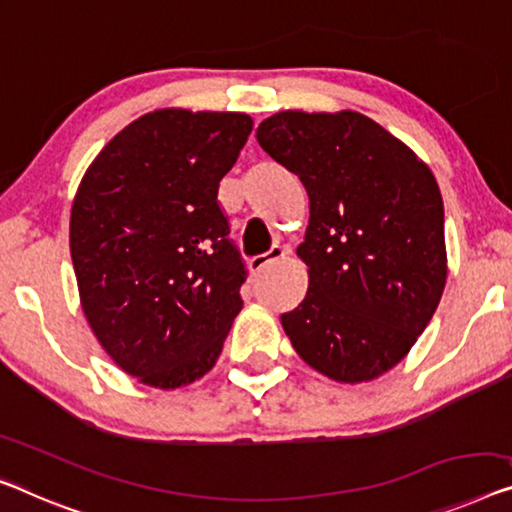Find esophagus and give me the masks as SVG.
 <instances>
[{
    "label": "esophagus",
    "instance_id": "1",
    "mask_svg": "<svg viewBox=\"0 0 512 512\" xmlns=\"http://www.w3.org/2000/svg\"><path fill=\"white\" fill-rule=\"evenodd\" d=\"M285 255H287L285 248H282V246H273L266 255H259V257L250 259L248 269H250V273H259L262 269H266V266L273 264V262H278V259H282Z\"/></svg>",
    "mask_w": 512,
    "mask_h": 512
}]
</instances>
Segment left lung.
<instances>
[{"label":"left lung","instance_id":"left-lung-1","mask_svg":"<svg viewBox=\"0 0 512 512\" xmlns=\"http://www.w3.org/2000/svg\"><path fill=\"white\" fill-rule=\"evenodd\" d=\"M257 142L308 190L296 255L308 292L282 329L312 370L361 384L393 370L446 287L444 200L414 151L354 110H282Z\"/></svg>","mask_w":512,"mask_h":512}]
</instances>
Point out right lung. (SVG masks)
Returning <instances> with one entry per match:
<instances>
[{"mask_svg":"<svg viewBox=\"0 0 512 512\" xmlns=\"http://www.w3.org/2000/svg\"><path fill=\"white\" fill-rule=\"evenodd\" d=\"M253 119L163 108L105 144L71 209V257L89 329L144 386L174 388L216 365L246 280L218 207Z\"/></svg>","mask_w":512,"mask_h":512,"instance_id":"add662e5","label":"right lung"}]
</instances>
